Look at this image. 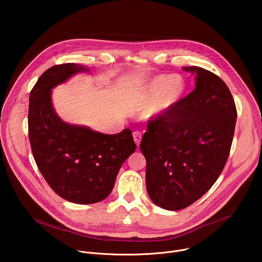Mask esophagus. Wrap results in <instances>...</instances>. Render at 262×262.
I'll return each instance as SVG.
<instances>
[{
    "label": "esophagus",
    "mask_w": 262,
    "mask_h": 262,
    "mask_svg": "<svg viewBox=\"0 0 262 262\" xmlns=\"http://www.w3.org/2000/svg\"><path fill=\"white\" fill-rule=\"evenodd\" d=\"M133 137H134V141L136 142L137 146L139 147L140 142H141V140H142V135H141V133H140V132H134V133H133Z\"/></svg>",
    "instance_id": "esophagus-1"
}]
</instances>
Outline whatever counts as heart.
Returning <instances> with one entry per match:
<instances>
[{
  "label": "heart",
  "instance_id": "1",
  "mask_svg": "<svg viewBox=\"0 0 262 262\" xmlns=\"http://www.w3.org/2000/svg\"><path fill=\"white\" fill-rule=\"evenodd\" d=\"M186 90V84L179 74H160L148 79L139 90V99L145 103L143 117L157 120L167 114L178 104Z\"/></svg>",
  "mask_w": 262,
  "mask_h": 262
}]
</instances>
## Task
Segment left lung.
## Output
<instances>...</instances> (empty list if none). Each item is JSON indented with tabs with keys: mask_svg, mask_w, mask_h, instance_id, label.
I'll list each match as a JSON object with an SVG mask.
<instances>
[{
	"mask_svg": "<svg viewBox=\"0 0 262 262\" xmlns=\"http://www.w3.org/2000/svg\"><path fill=\"white\" fill-rule=\"evenodd\" d=\"M182 69L196 76L195 90L149 122L140 144L147 193L167 210L188 207L211 188L229 157L237 117L231 92L216 74Z\"/></svg>",
	"mask_w": 262,
	"mask_h": 262,
	"instance_id": "obj_1",
	"label": "left lung"
}]
</instances>
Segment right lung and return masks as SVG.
Masks as SVG:
<instances>
[{"instance_id": "right-lung-1", "label": "right lung", "mask_w": 262, "mask_h": 262, "mask_svg": "<svg viewBox=\"0 0 262 262\" xmlns=\"http://www.w3.org/2000/svg\"><path fill=\"white\" fill-rule=\"evenodd\" d=\"M90 68L74 63L46 70L30 93L29 138L39 171L63 199L92 204L114 188L124 161L136 150L130 129L105 135L63 121L54 108L52 90Z\"/></svg>"}]
</instances>
